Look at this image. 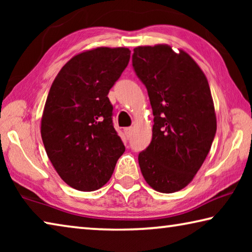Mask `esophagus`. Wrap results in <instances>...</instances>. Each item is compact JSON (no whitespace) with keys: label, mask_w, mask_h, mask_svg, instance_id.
I'll use <instances>...</instances> for the list:
<instances>
[{"label":"esophagus","mask_w":252,"mask_h":252,"mask_svg":"<svg viewBox=\"0 0 252 252\" xmlns=\"http://www.w3.org/2000/svg\"><path fill=\"white\" fill-rule=\"evenodd\" d=\"M132 131H133V129H132V126L125 127V133L126 135V138H130L131 134H132Z\"/></svg>","instance_id":"1"}]
</instances>
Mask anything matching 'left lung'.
<instances>
[{
    "label": "left lung",
    "mask_w": 252,
    "mask_h": 252,
    "mask_svg": "<svg viewBox=\"0 0 252 252\" xmlns=\"http://www.w3.org/2000/svg\"><path fill=\"white\" fill-rule=\"evenodd\" d=\"M132 65L146 85L152 106V140L139 153L144 180L172 193L192 181L206 160L217 118L206 75L183 50L168 44L138 46Z\"/></svg>",
    "instance_id": "8db88e82"
}]
</instances>
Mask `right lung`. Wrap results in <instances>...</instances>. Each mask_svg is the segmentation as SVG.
Here are the masks:
<instances>
[{
  "instance_id": "1",
  "label": "right lung",
  "mask_w": 252,
  "mask_h": 252,
  "mask_svg": "<svg viewBox=\"0 0 252 252\" xmlns=\"http://www.w3.org/2000/svg\"><path fill=\"white\" fill-rule=\"evenodd\" d=\"M126 48L84 51L55 76L41 120V136L63 181L94 191L110 180L126 151L112 123L110 89L129 63Z\"/></svg>"
}]
</instances>
